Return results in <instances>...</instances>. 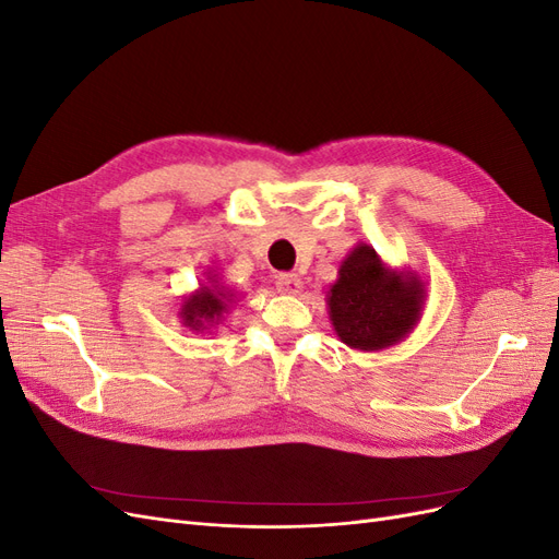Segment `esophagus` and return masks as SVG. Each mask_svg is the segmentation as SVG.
Here are the masks:
<instances>
[{"label":"esophagus","instance_id":"34e87169","mask_svg":"<svg viewBox=\"0 0 559 559\" xmlns=\"http://www.w3.org/2000/svg\"><path fill=\"white\" fill-rule=\"evenodd\" d=\"M275 284H277L280 294H300V289H302V280L294 273H280L275 277Z\"/></svg>","mask_w":559,"mask_h":559}]
</instances>
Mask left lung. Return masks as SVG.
Masks as SVG:
<instances>
[{
	"instance_id": "8db88e82",
	"label": "left lung",
	"mask_w": 559,
	"mask_h": 559,
	"mask_svg": "<svg viewBox=\"0 0 559 559\" xmlns=\"http://www.w3.org/2000/svg\"><path fill=\"white\" fill-rule=\"evenodd\" d=\"M326 302L333 329L347 347L378 352L415 329L425 284L411 270L386 267L373 247L357 245L341 263Z\"/></svg>"
}]
</instances>
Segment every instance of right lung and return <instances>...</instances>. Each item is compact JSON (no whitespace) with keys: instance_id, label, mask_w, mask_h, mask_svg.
<instances>
[{"instance_id":"add662e5","label":"right lung","mask_w":559,"mask_h":559,"mask_svg":"<svg viewBox=\"0 0 559 559\" xmlns=\"http://www.w3.org/2000/svg\"><path fill=\"white\" fill-rule=\"evenodd\" d=\"M212 286L202 284L195 294L183 298L179 317L183 319V326L193 331H205L222 321L224 312L228 310V302L233 300V294L226 292L224 286L214 284V277H210Z\"/></svg>"}]
</instances>
